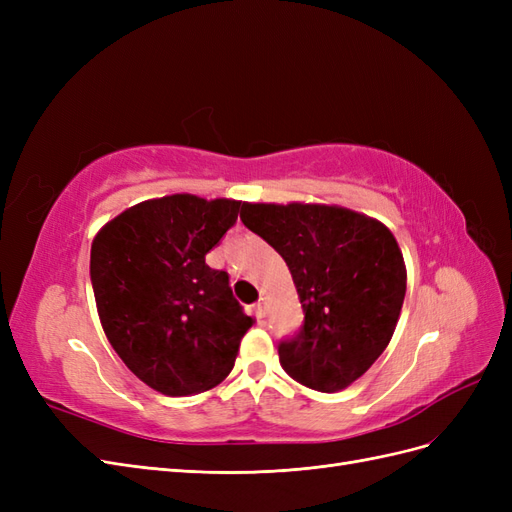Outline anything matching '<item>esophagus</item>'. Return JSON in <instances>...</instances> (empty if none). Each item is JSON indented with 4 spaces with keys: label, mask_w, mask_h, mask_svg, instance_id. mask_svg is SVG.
Wrapping results in <instances>:
<instances>
[{
    "label": "esophagus",
    "mask_w": 512,
    "mask_h": 512,
    "mask_svg": "<svg viewBox=\"0 0 512 512\" xmlns=\"http://www.w3.org/2000/svg\"><path fill=\"white\" fill-rule=\"evenodd\" d=\"M254 316L258 318V320H262L267 316V303L265 301H258L256 305H254Z\"/></svg>",
    "instance_id": "1"
}]
</instances>
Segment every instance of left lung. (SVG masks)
I'll return each instance as SVG.
<instances>
[{
  "instance_id": "obj_1",
  "label": "left lung",
  "mask_w": 512,
  "mask_h": 512,
  "mask_svg": "<svg viewBox=\"0 0 512 512\" xmlns=\"http://www.w3.org/2000/svg\"><path fill=\"white\" fill-rule=\"evenodd\" d=\"M241 222L290 269L303 327L280 363L299 384L337 393L376 363L406 297V262L380 220L339 205L243 203Z\"/></svg>"
}]
</instances>
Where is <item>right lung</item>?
<instances>
[{
    "label": "right lung",
    "mask_w": 512,
    "mask_h": 512,
    "mask_svg": "<svg viewBox=\"0 0 512 512\" xmlns=\"http://www.w3.org/2000/svg\"><path fill=\"white\" fill-rule=\"evenodd\" d=\"M239 207L241 200L194 194L149 198L106 222L91 243V286L108 342L162 395L218 386L254 324L226 271L205 262Z\"/></svg>",
    "instance_id": "right-lung-1"
}]
</instances>
